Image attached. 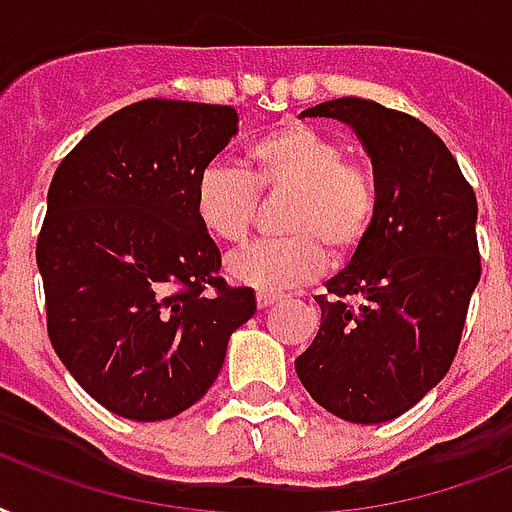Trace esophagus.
Wrapping results in <instances>:
<instances>
[{"label": "esophagus", "instance_id": "1", "mask_svg": "<svg viewBox=\"0 0 512 512\" xmlns=\"http://www.w3.org/2000/svg\"><path fill=\"white\" fill-rule=\"evenodd\" d=\"M277 299H280V296H277V293L256 291V304H259V307H272V304H275Z\"/></svg>", "mask_w": 512, "mask_h": 512}]
</instances>
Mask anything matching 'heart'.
Listing matches in <instances>:
<instances>
[{"label": "heart", "mask_w": 512, "mask_h": 512, "mask_svg": "<svg viewBox=\"0 0 512 512\" xmlns=\"http://www.w3.org/2000/svg\"><path fill=\"white\" fill-rule=\"evenodd\" d=\"M243 170L211 162L194 181V213L224 245H243L259 219L261 197H283L280 232L229 259V275L261 291H285L315 280L326 253L347 261L363 248L379 213L371 165L347 157V146L307 122H283L245 152Z\"/></svg>", "instance_id": "heart-1"}]
</instances>
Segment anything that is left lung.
I'll return each instance as SVG.
<instances>
[{
    "mask_svg": "<svg viewBox=\"0 0 512 512\" xmlns=\"http://www.w3.org/2000/svg\"><path fill=\"white\" fill-rule=\"evenodd\" d=\"M301 117L352 125L379 181V213L363 248L326 283L328 296L315 299L318 336L296 374L326 411L379 425L425 398L457 355L481 280L478 202L454 154L411 114L350 95Z\"/></svg>",
    "mask_w": 512,
    "mask_h": 512,
    "instance_id": "left-lung-1",
    "label": "left lung"
}]
</instances>
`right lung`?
Wrapping results in <instances>:
<instances>
[{
	"mask_svg": "<svg viewBox=\"0 0 512 512\" xmlns=\"http://www.w3.org/2000/svg\"><path fill=\"white\" fill-rule=\"evenodd\" d=\"M237 133L232 106L146 98L61 160L37 237L47 336L101 406L136 422L186 411L216 382L251 288L219 277L194 181Z\"/></svg>",
	"mask_w": 512,
	"mask_h": 512,
	"instance_id": "obj_1",
	"label": "right lung"
}]
</instances>
